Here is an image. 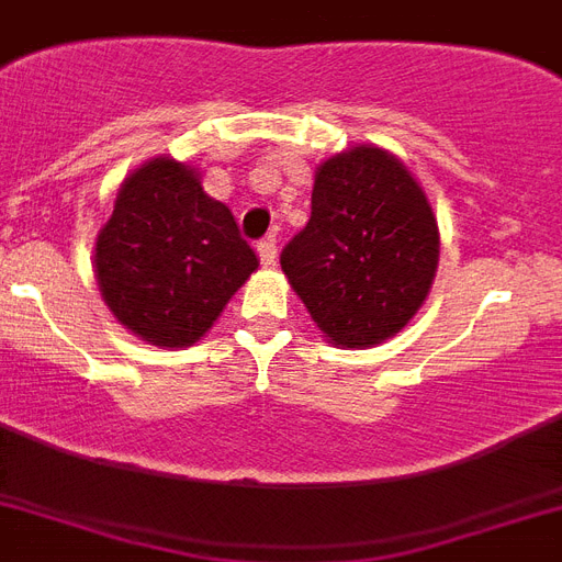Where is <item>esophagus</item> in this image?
Segmentation results:
<instances>
[{"label":"esophagus","mask_w":562,"mask_h":562,"mask_svg":"<svg viewBox=\"0 0 562 562\" xmlns=\"http://www.w3.org/2000/svg\"><path fill=\"white\" fill-rule=\"evenodd\" d=\"M257 254H259V262L266 268H271L277 262V239L273 236H266V239L257 245Z\"/></svg>","instance_id":"esophagus-1"}]
</instances>
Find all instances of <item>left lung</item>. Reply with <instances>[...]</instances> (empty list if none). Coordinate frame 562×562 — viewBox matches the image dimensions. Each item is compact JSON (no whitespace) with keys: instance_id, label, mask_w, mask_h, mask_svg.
<instances>
[{"instance_id":"1","label":"left lung","mask_w":562,"mask_h":562,"mask_svg":"<svg viewBox=\"0 0 562 562\" xmlns=\"http://www.w3.org/2000/svg\"><path fill=\"white\" fill-rule=\"evenodd\" d=\"M280 266L326 340L367 349L407 326L439 268V225L422 184L372 144L317 167L308 225Z\"/></svg>"}]
</instances>
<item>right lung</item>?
Wrapping results in <instances>:
<instances>
[{
	"label": "right lung",
	"mask_w": 562,
	"mask_h": 562,
	"mask_svg": "<svg viewBox=\"0 0 562 562\" xmlns=\"http://www.w3.org/2000/svg\"><path fill=\"white\" fill-rule=\"evenodd\" d=\"M257 266L234 213L176 158H153L123 181L94 245L109 312L132 335L167 349L202 340Z\"/></svg>",
	"instance_id": "right-lung-1"
}]
</instances>
